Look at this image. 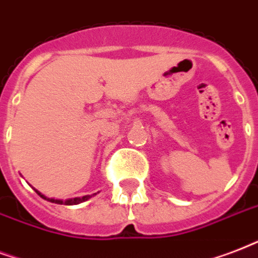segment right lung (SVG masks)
<instances>
[{
  "mask_svg": "<svg viewBox=\"0 0 258 258\" xmlns=\"http://www.w3.org/2000/svg\"><path fill=\"white\" fill-rule=\"evenodd\" d=\"M35 191H36V192H37V194H39L40 197L43 198V199H45V201L52 202V203H59V205H61V203H64V205H67V206L78 205V203H82V202L87 201V199H89V198H91V195H86V197H82V198H74V199H69V201L63 202V201H57V199H49V198H47V197H44V195H41V194H40L39 191H37V189H35ZM94 195H95V194H94Z\"/></svg>",
  "mask_w": 258,
  "mask_h": 258,
  "instance_id": "right-lung-1",
  "label": "right lung"
}]
</instances>
